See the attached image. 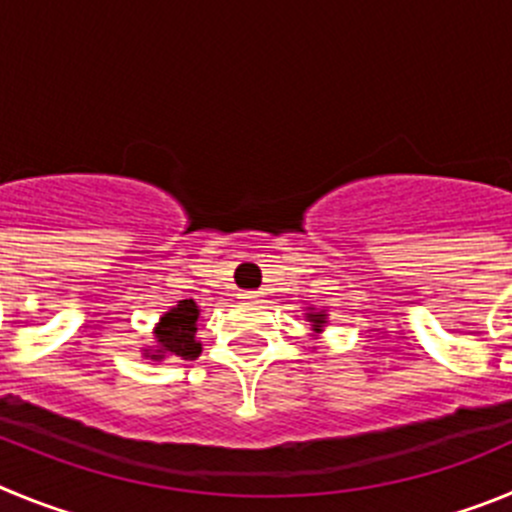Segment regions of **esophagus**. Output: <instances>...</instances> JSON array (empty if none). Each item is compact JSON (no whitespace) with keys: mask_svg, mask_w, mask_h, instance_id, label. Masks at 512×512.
<instances>
[{"mask_svg":"<svg viewBox=\"0 0 512 512\" xmlns=\"http://www.w3.org/2000/svg\"><path fill=\"white\" fill-rule=\"evenodd\" d=\"M242 298H245L247 303H255V301H260V296H257V290H245V293H242Z\"/></svg>","mask_w":512,"mask_h":512,"instance_id":"1","label":"esophagus"}]
</instances>
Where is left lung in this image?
<instances>
[{"instance_id":"1","label":"left lung","mask_w":512,"mask_h":512,"mask_svg":"<svg viewBox=\"0 0 512 512\" xmlns=\"http://www.w3.org/2000/svg\"><path fill=\"white\" fill-rule=\"evenodd\" d=\"M308 321H311V329H313V334H321V331H324V326H326V313L324 311H316V313H308Z\"/></svg>"}]
</instances>
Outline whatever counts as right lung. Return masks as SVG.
Instances as JSON below:
<instances>
[{
    "mask_svg": "<svg viewBox=\"0 0 512 512\" xmlns=\"http://www.w3.org/2000/svg\"><path fill=\"white\" fill-rule=\"evenodd\" d=\"M196 321H199V306L193 298L178 301L170 311L160 316L155 326V342L158 349H145V357L163 359L165 354L181 359H196L201 354V342H196Z\"/></svg>",
    "mask_w": 512,
    "mask_h": 512,
    "instance_id": "obj_1",
    "label": "right lung"
}]
</instances>
